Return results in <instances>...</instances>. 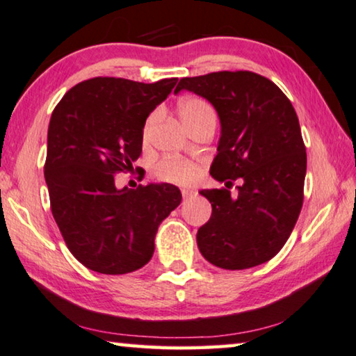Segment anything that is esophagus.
<instances>
[{"instance_id":"obj_1","label":"esophagus","mask_w":356,"mask_h":356,"mask_svg":"<svg viewBox=\"0 0 356 356\" xmlns=\"http://www.w3.org/2000/svg\"><path fill=\"white\" fill-rule=\"evenodd\" d=\"M194 193H195V191H194V189H189V188H183V189H181V195H183L184 199H188L189 195H193Z\"/></svg>"}]
</instances>
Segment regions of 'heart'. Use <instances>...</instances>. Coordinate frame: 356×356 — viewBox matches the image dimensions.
Returning <instances> with one entry per match:
<instances>
[{
  "label": "heart",
  "instance_id": "1",
  "mask_svg": "<svg viewBox=\"0 0 356 356\" xmlns=\"http://www.w3.org/2000/svg\"><path fill=\"white\" fill-rule=\"evenodd\" d=\"M178 115L181 122L186 125V128L193 127L204 118L215 117V111L207 101L200 99V97H184L178 104ZM156 122V114H151L143 125V140L147 141L149 135H151L152 125ZM200 173V165L197 162L191 161L186 157H177V156H167L159 161L154 165V177L159 181L178 184V186H186L191 184Z\"/></svg>",
  "mask_w": 356,
  "mask_h": 356
}]
</instances>
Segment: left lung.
<instances>
[{"label": "left lung", "mask_w": 356, "mask_h": 356, "mask_svg": "<svg viewBox=\"0 0 356 356\" xmlns=\"http://www.w3.org/2000/svg\"><path fill=\"white\" fill-rule=\"evenodd\" d=\"M212 102L221 122L210 175L226 188L202 189L212 216L197 231L200 254L225 270L271 260L289 239L303 204L307 152L292 102L255 72H212L179 80ZM242 179L238 195L229 188Z\"/></svg>", "instance_id": "1"}]
</instances>
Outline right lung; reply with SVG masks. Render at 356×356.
Returning <instances> with one entry per match:
<instances>
[{
    "label": "right lung",
    "instance_id": "1",
    "mask_svg": "<svg viewBox=\"0 0 356 356\" xmlns=\"http://www.w3.org/2000/svg\"><path fill=\"white\" fill-rule=\"evenodd\" d=\"M178 79L141 83L96 76L65 92L48 128L44 179L72 255L88 270L125 275L154 254L159 225L181 202L173 184L118 189L143 152V125Z\"/></svg>",
    "mask_w": 356,
    "mask_h": 356
}]
</instances>
